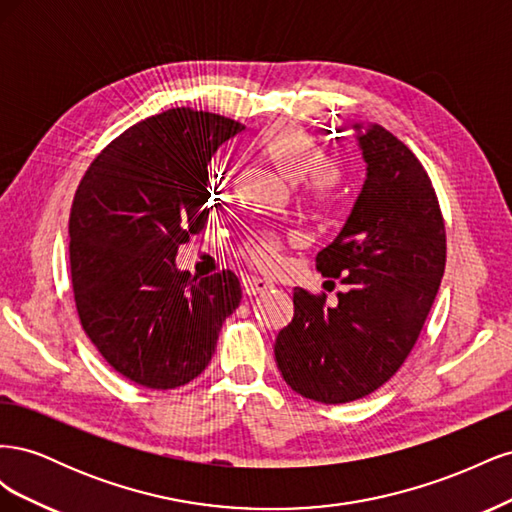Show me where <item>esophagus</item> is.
I'll use <instances>...</instances> for the list:
<instances>
[{
	"mask_svg": "<svg viewBox=\"0 0 512 512\" xmlns=\"http://www.w3.org/2000/svg\"><path fill=\"white\" fill-rule=\"evenodd\" d=\"M271 288H273V284L262 280V277H245L243 280V292L247 294V297H256V294H262Z\"/></svg>",
	"mask_w": 512,
	"mask_h": 512,
	"instance_id": "34e87169",
	"label": "esophagus"
}]
</instances>
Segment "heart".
<instances>
[{"label": "heart", "instance_id": "heart-1", "mask_svg": "<svg viewBox=\"0 0 512 512\" xmlns=\"http://www.w3.org/2000/svg\"><path fill=\"white\" fill-rule=\"evenodd\" d=\"M254 151L286 181H303V196L309 205H324L335 196L339 183L344 179V166L327 158V147L316 134L290 121H275L262 130ZM232 170L218 164L211 170V198L226 200L230 192ZM239 256L256 269L273 271L282 260V235L275 230H258L245 237L239 245Z\"/></svg>", "mask_w": 512, "mask_h": 512}]
</instances>
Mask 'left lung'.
Masks as SVG:
<instances>
[{"label": "left lung", "instance_id": "1", "mask_svg": "<svg viewBox=\"0 0 512 512\" xmlns=\"http://www.w3.org/2000/svg\"><path fill=\"white\" fill-rule=\"evenodd\" d=\"M359 128V126H356ZM367 179L342 232L316 269L346 286L294 288V316L275 337V363L292 391L348 404L389 382L412 352L446 265V228L425 166L382 126L359 134Z\"/></svg>", "mask_w": 512, "mask_h": 512}]
</instances>
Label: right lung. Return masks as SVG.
I'll return each instance as SVG.
<instances>
[{
    "label": "right lung",
    "instance_id": "obj_1",
    "mask_svg": "<svg viewBox=\"0 0 512 512\" xmlns=\"http://www.w3.org/2000/svg\"><path fill=\"white\" fill-rule=\"evenodd\" d=\"M245 126L190 106L113 138L76 188L70 275L76 314L117 374L153 391L188 384L209 365L222 322L239 307L230 269L177 271L175 256L209 218L207 164Z\"/></svg>",
    "mask_w": 512,
    "mask_h": 512
}]
</instances>
